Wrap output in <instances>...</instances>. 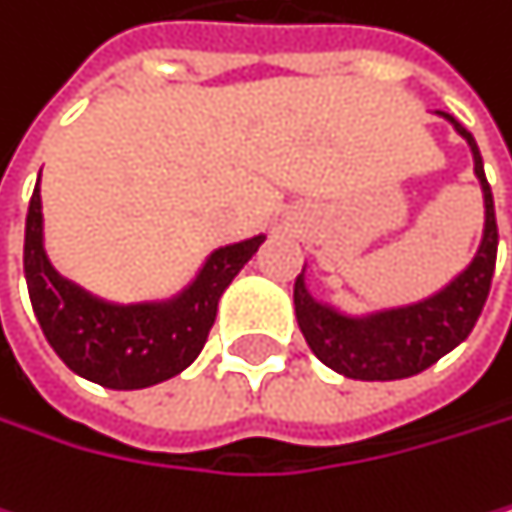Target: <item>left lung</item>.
I'll return each mask as SVG.
<instances>
[{
  "instance_id": "1",
  "label": "left lung",
  "mask_w": 512,
  "mask_h": 512,
  "mask_svg": "<svg viewBox=\"0 0 512 512\" xmlns=\"http://www.w3.org/2000/svg\"><path fill=\"white\" fill-rule=\"evenodd\" d=\"M470 145L473 151V172H477L483 197H486V230L473 264L449 282L440 294L400 306L388 312H376L370 318H349L331 306L318 303L309 291L303 276L294 282V312L297 324L321 364L331 370L364 379V382H388V379H407L431 364H437L446 352H452L477 324L498 258V221H495V200L486 181L483 157L473 136L446 112H440Z\"/></svg>"
}]
</instances>
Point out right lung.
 <instances>
[{
	"label": "right lung",
	"instance_id": "1",
	"mask_svg": "<svg viewBox=\"0 0 512 512\" xmlns=\"http://www.w3.org/2000/svg\"><path fill=\"white\" fill-rule=\"evenodd\" d=\"M264 236L218 248L197 282L169 303L115 306L66 282L42 245L39 181L26 212L23 273L32 312L63 364L105 388H148L185 370L209 340L218 300Z\"/></svg>",
	"mask_w": 512,
	"mask_h": 512
}]
</instances>
